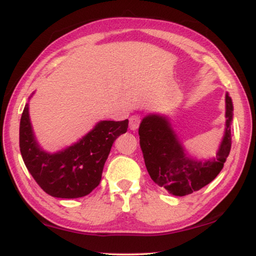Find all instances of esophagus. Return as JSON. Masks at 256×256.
I'll list each match as a JSON object with an SVG mask.
<instances>
[{"mask_svg":"<svg viewBox=\"0 0 256 256\" xmlns=\"http://www.w3.org/2000/svg\"><path fill=\"white\" fill-rule=\"evenodd\" d=\"M140 122H141V118H140V115H132V116H130V118H129V128H130L132 130H136V129L138 128Z\"/></svg>","mask_w":256,"mask_h":256,"instance_id":"34e87169","label":"esophagus"}]
</instances>
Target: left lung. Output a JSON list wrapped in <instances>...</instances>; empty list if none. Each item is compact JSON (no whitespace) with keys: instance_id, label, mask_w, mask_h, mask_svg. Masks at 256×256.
I'll list each match as a JSON object with an SVG mask.
<instances>
[{"instance_id":"8db88e82","label":"left lung","mask_w":256,"mask_h":256,"mask_svg":"<svg viewBox=\"0 0 256 256\" xmlns=\"http://www.w3.org/2000/svg\"><path fill=\"white\" fill-rule=\"evenodd\" d=\"M226 124L216 157L198 160L188 155L166 115L149 114L140 124V146L152 180L174 196H186L211 183L224 168L232 144V99L226 93Z\"/></svg>"}]
</instances>
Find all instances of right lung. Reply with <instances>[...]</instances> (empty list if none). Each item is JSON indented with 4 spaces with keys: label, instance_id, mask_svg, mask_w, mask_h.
<instances>
[{
    "label": "right lung",
    "instance_id": "1",
    "mask_svg": "<svg viewBox=\"0 0 256 256\" xmlns=\"http://www.w3.org/2000/svg\"><path fill=\"white\" fill-rule=\"evenodd\" d=\"M127 128L128 120L100 121L78 142L51 154L42 149L34 138L26 104L20 124V149L26 169L48 194L80 198L100 184L112 146Z\"/></svg>",
    "mask_w": 256,
    "mask_h": 256
}]
</instances>
